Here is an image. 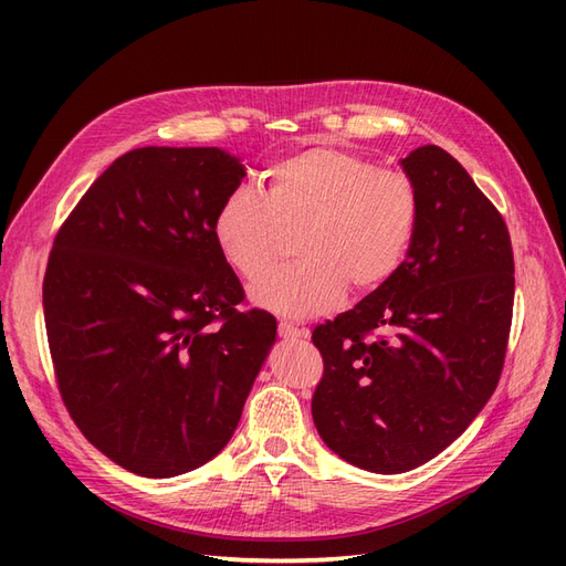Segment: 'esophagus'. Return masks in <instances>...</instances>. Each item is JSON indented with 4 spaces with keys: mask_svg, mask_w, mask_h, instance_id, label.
<instances>
[{
    "mask_svg": "<svg viewBox=\"0 0 566 566\" xmlns=\"http://www.w3.org/2000/svg\"><path fill=\"white\" fill-rule=\"evenodd\" d=\"M281 333H283V335H293L295 328H293V325H285V323H283V325H281Z\"/></svg>",
    "mask_w": 566,
    "mask_h": 566,
    "instance_id": "1",
    "label": "esophagus"
}]
</instances>
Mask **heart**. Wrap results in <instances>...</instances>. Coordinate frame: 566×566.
Segmentation results:
<instances>
[{
    "label": "heart",
    "instance_id": "heart-1",
    "mask_svg": "<svg viewBox=\"0 0 566 566\" xmlns=\"http://www.w3.org/2000/svg\"><path fill=\"white\" fill-rule=\"evenodd\" d=\"M352 231H354V233H358V229H352ZM361 231H364V229H361Z\"/></svg>",
    "mask_w": 566,
    "mask_h": 566
}]
</instances>
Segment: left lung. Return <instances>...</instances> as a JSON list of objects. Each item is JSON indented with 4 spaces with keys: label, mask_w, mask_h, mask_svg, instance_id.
Segmentation results:
<instances>
[{
    "label": "left lung",
    "mask_w": 566,
    "mask_h": 566,
    "mask_svg": "<svg viewBox=\"0 0 566 566\" xmlns=\"http://www.w3.org/2000/svg\"><path fill=\"white\" fill-rule=\"evenodd\" d=\"M243 177L214 146L134 148L51 248L42 300L61 399L92 447L139 476L224 449L276 342V318L241 310L214 231Z\"/></svg>",
    "instance_id": "8db88e82"
}]
</instances>
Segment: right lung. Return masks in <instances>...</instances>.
<instances>
[{"instance_id":"obj_1","label":"right lung","mask_w":566,"mask_h":566,"mask_svg":"<svg viewBox=\"0 0 566 566\" xmlns=\"http://www.w3.org/2000/svg\"><path fill=\"white\" fill-rule=\"evenodd\" d=\"M401 167L416 200L406 260L312 335L316 430L378 474L416 470L468 430L499 385L515 302L507 227L465 167L439 146Z\"/></svg>"}]
</instances>
